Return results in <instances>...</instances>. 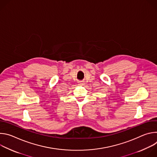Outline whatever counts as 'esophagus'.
<instances>
[{"mask_svg": "<svg viewBox=\"0 0 157 157\" xmlns=\"http://www.w3.org/2000/svg\"><path fill=\"white\" fill-rule=\"evenodd\" d=\"M84 84H85V83H84V81H78V85L82 86H84Z\"/></svg>", "mask_w": 157, "mask_h": 157, "instance_id": "obj_1", "label": "esophagus"}]
</instances>
